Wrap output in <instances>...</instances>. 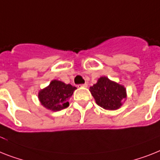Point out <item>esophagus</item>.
<instances>
[{"mask_svg":"<svg viewBox=\"0 0 160 160\" xmlns=\"http://www.w3.org/2000/svg\"><path fill=\"white\" fill-rule=\"evenodd\" d=\"M78 88H88V84H87V83H84V84L78 85Z\"/></svg>","mask_w":160,"mask_h":160,"instance_id":"obj_1","label":"esophagus"}]
</instances>
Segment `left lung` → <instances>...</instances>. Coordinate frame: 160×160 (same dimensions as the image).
Listing matches in <instances>:
<instances>
[{
	"label": "left lung",
	"mask_w": 160,
	"mask_h": 160,
	"mask_svg": "<svg viewBox=\"0 0 160 160\" xmlns=\"http://www.w3.org/2000/svg\"><path fill=\"white\" fill-rule=\"evenodd\" d=\"M90 92L97 105L109 110L119 109L122 101L127 98L124 87L106 77L100 78L97 82L90 88Z\"/></svg>",
	"instance_id": "obj_1"
}]
</instances>
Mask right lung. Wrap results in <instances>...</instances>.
Segmentation results:
<instances>
[{"instance_id": "add662e5", "label": "right lung", "mask_w": 160, "mask_h": 160, "mask_svg": "<svg viewBox=\"0 0 160 160\" xmlns=\"http://www.w3.org/2000/svg\"><path fill=\"white\" fill-rule=\"evenodd\" d=\"M76 89L71 84L53 80L48 87L39 92L38 98L45 108L52 111H59L69 105L68 100Z\"/></svg>"}]
</instances>
